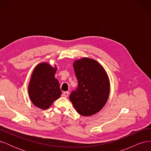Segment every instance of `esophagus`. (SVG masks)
I'll list each match as a JSON object with an SVG mask.
<instances>
[{
    "mask_svg": "<svg viewBox=\"0 0 151 151\" xmlns=\"http://www.w3.org/2000/svg\"><path fill=\"white\" fill-rule=\"evenodd\" d=\"M68 94H69V93H68V91H65V92L63 93V96H65V97H67L68 96Z\"/></svg>",
    "mask_w": 151,
    "mask_h": 151,
    "instance_id": "1",
    "label": "esophagus"
}]
</instances>
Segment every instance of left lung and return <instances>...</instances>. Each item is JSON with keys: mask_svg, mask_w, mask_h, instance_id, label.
<instances>
[{"mask_svg": "<svg viewBox=\"0 0 151 151\" xmlns=\"http://www.w3.org/2000/svg\"><path fill=\"white\" fill-rule=\"evenodd\" d=\"M73 66L78 86L69 99L80 115H94L103 108L109 97L110 86L107 73L96 60L86 57L76 60Z\"/></svg>", "mask_w": 151, "mask_h": 151, "instance_id": "left-lung-1", "label": "left lung"}]
</instances>
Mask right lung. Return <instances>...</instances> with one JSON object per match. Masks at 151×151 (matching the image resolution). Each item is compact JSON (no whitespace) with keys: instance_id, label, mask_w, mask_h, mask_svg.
Wrapping results in <instances>:
<instances>
[{"instance_id":"obj_1","label":"right lung","mask_w":151,"mask_h":151,"mask_svg":"<svg viewBox=\"0 0 151 151\" xmlns=\"http://www.w3.org/2000/svg\"><path fill=\"white\" fill-rule=\"evenodd\" d=\"M57 69L46 62L39 63L35 68L28 86V94L36 107L47 109L60 97V85L55 77Z\"/></svg>"}]
</instances>
